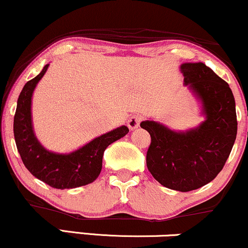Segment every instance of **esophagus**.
<instances>
[{
	"label": "esophagus",
	"mask_w": 248,
	"mask_h": 248,
	"mask_svg": "<svg viewBox=\"0 0 248 248\" xmlns=\"http://www.w3.org/2000/svg\"><path fill=\"white\" fill-rule=\"evenodd\" d=\"M140 122H141V116L132 115L128 119V122H127V124H128V128L130 130H134V129H137L139 126H140Z\"/></svg>",
	"instance_id": "obj_1"
}]
</instances>
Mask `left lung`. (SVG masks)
I'll return each instance as SVG.
<instances>
[{
  "mask_svg": "<svg viewBox=\"0 0 248 248\" xmlns=\"http://www.w3.org/2000/svg\"><path fill=\"white\" fill-rule=\"evenodd\" d=\"M184 84L200 101L205 120L198 127L173 130L153 120L140 124L151 134L147 168L170 189L189 192L220 173L236 138L235 101L227 82L202 62L180 66Z\"/></svg>",
  "mask_w": 248,
  "mask_h": 248,
  "instance_id": "1",
  "label": "left lung"
}]
</instances>
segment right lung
Here are the masks:
<instances>
[{
    "mask_svg": "<svg viewBox=\"0 0 248 248\" xmlns=\"http://www.w3.org/2000/svg\"><path fill=\"white\" fill-rule=\"evenodd\" d=\"M46 64L37 76L24 84L17 100L14 116V137L24 166L35 178L53 188L69 189L88 185L99 176L102 170V156L106 148L129 132L120 126L70 153H56L45 148L35 135L31 119L32 93L47 72Z\"/></svg>",
    "mask_w": 248,
    "mask_h": 248,
    "instance_id": "add662e5",
    "label": "right lung"
}]
</instances>
